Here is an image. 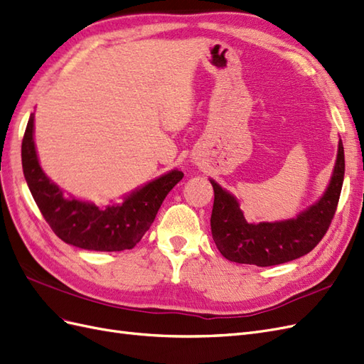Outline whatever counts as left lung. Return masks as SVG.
<instances>
[{
	"label": "left lung",
	"instance_id": "8db88e82",
	"mask_svg": "<svg viewBox=\"0 0 364 364\" xmlns=\"http://www.w3.org/2000/svg\"><path fill=\"white\" fill-rule=\"evenodd\" d=\"M345 178V151L338 142L331 182L322 199L291 220L274 223H249L234 196L211 181L214 206L211 232L222 255L234 262L277 266L311 252L331 225Z\"/></svg>",
	"mask_w": 364,
	"mask_h": 364
}]
</instances>
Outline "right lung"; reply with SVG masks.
Wrapping results in <instances>:
<instances>
[{
	"instance_id": "add662e5",
	"label": "right lung",
	"mask_w": 364,
	"mask_h": 364,
	"mask_svg": "<svg viewBox=\"0 0 364 364\" xmlns=\"http://www.w3.org/2000/svg\"><path fill=\"white\" fill-rule=\"evenodd\" d=\"M33 114L21 147L24 178L46 222L62 241L75 247L119 252L136 246L159 208L183 173L173 170L127 196L121 205L105 209L77 199H65L62 190L42 171L33 139Z\"/></svg>"
}]
</instances>
